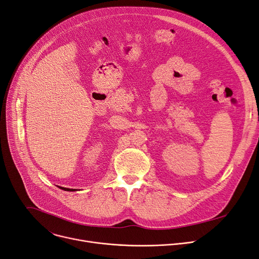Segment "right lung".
<instances>
[{"label":"right lung","instance_id":"add662e5","mask_svg":"<svg viewBox=\"0 0 259 259\" xmlns=\"http://www.w3.org/2000/svg\"><path fill=\"white\" fill-rule=\"evenodd\" d=\"M61 189H63V190H65V191H74V190L73 189H68V188H63V187H60Z\"/></svg>","mask_w":259,"mask_h":259}]
</instances>
